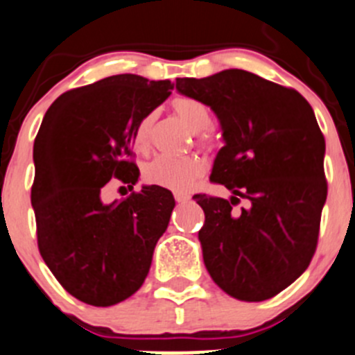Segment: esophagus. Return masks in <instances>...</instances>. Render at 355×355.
<instances>
[{
	"instance_id": "obj_1",
	"label": "esophagus",
	"mask_w": 355,
	"mask_h": 355,
	"mask_svg": "<svg viewBox=\"0 0 355 355\" xmlns=\"http://www.w3.org/2000/svg\"><path fill=\"white\" fill-rule=\"evenodd\" d=\"M173 198H175V201H177V202H187L189 199H191V196L184 194V192H175Z\"/></svg>"
}]
</instances>
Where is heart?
<instances>
[{"label":"heart","mask_w":355,"mask_h":355,"mask_svg":"<svg viewBox=\"0 0 355 355\" xmlns=\"http://www.w3.org/2000/svg\"><path fill=\"white\" fill-rule=\"evenodd\" d=\"M173 111L178 118L189 126L194 133L199 134L198 144L201 147H208L213 144V133L208 132L211 123V114L202 102L191 97H180L173 102ZM154 116L146 114L133 130V147L137 150H146L149 147L150 128H153ZM202 163L196 157H166L157 156L147 161L142 168V180L147 185H157V187L170 189V191L184 192L189 191L196 182L201 178Z\"/></svg>","instance_id":"b5f03b06"}]
</instances>
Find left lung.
Returning a JSON list of instances; mask_svg holds the SVG:
<instances>
[{
    "instance_id": "left-lung-1",
    "label": "left lung",
    "mask_w": 355,
    "mask_h": 355,
    "mask_svg": "<svg viewBox=\"0 0 355 355\" xmlns=\"http://www.w3.org/2000/svg\"><path fill=\"white\" fill-rule=\"evenodd\" d=\"M177 90L209 105L225 139L209 180L234 196H194L205 211L206 269L232 298L269 300L305 272L318 248L328 184L314 111L293 88L241 69L178 78ZM241 197L248 206L236 210Z\"/></svg>"
}]
</instances>
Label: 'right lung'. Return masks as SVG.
<instances>
[{"instance_id":"1","label":"right lung","mask_w":355,"mask_h":355,"mask_svg":"<svg viewBox=\"0 0 355 355\" xmlns=\"http://www.w3.org/2000/svg\"><path fill=\"white\" fill-rule=\"evenodd\" d=\"M173 90L170 81L118 74L62 94L34 140L31 202L37 248L67 293L95 307L132 297L166 230L175 199L157 185L104 202L116 178L139 180L133 130Z\"/></svg>"}]
</instances>
